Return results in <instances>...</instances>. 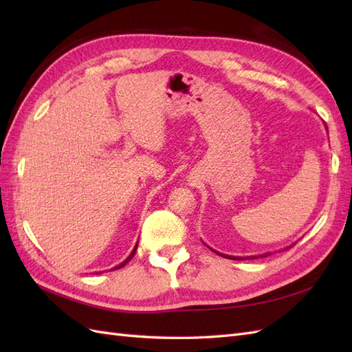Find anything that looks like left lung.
Returning a JSON list of instances; mask_svg holds the SVG:
<instances>
[{"label": "left lung", "mask_w": 352, "mask_h": 352, "mask_svg": "<svg viewBox=\"0 0 352 352\" xmlns=\"http://www.w3.org/2000/svg\"><path fill=\"white\" fill-rule=\"evenodd\" d=\"M327 129V127H326ZM217 252V251H216ZM217 254H220V252H217ZM221 257H225V258H229V260H250V258H260V257H267V255H270V252H265V254H261V255H252V257H232V255H226V254H220Z\"/></svg>", "instance_id": "8db88e82"}]
</instances>
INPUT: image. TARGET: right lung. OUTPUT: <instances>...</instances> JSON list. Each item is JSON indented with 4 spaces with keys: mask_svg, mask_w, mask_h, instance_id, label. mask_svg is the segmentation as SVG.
Wrapping results in <instances>:
<instances>
[{
    "mask_svg": "<svg viewBox=\"0 0 352 352\" xmlns=\"http://www.w3.org/2000/svg\"><path fill=\"white\" fill-rule=\"evenodd\" d=\"M136 248H138V243L135 245V248H133V250H132V252L129 254V257H127V258H126V260H124L123 263H120L119 265H116V267H114V269H122V267H123V265H126L127 263H129V261L132 260V257H133V255H135V252H136Z\"/></svg>",
    "mask_w": 352,
    "mask_h": 352,
    "instance_id": "right-lung-1",
    "label": "right lung"
}]
</instances>
